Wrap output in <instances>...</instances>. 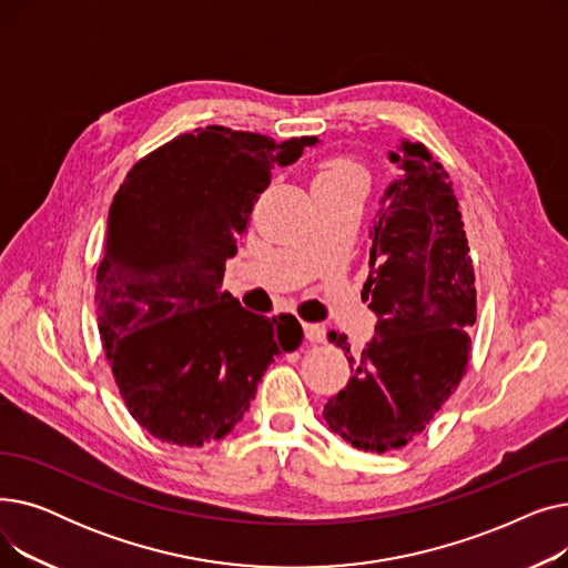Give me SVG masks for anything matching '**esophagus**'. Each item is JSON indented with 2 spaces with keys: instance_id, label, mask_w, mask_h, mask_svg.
Here are the masks:
<instances>
[{
  "instance_id": "esophagus-1",
  "label": "esophagus",
  "mask_w": 568,
  "mask_h": 568,
  "mask_svg": "<svg viewBox=\"0 0 568 568\" xmlns=\"http://www.w3.org/2000/svg\"><path fill=\"white\" fill-rule=\"evenodd\" d=\"M304 336L311 341V343H322L326 338V329L324 324H311V322H304Z\"/></svg>"
}]
</instances>
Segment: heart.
<instances>
[{"instance_id": "b5f03b06", "label": "heart", "mask_w": 568, "mask_h": 568, "mask_svg": "<svg viewBox=\"0 0 568 568\" xmlns=\"http://www.w3.org/2000/svg\"><path fill=\"white\" fill-rule=\"evenodd\" d=\"M315 184H359L366 189V172L349 159H334L324 163L315 176Z\"/></svg>"}]
</instances>
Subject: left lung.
Returning <instances> with one entry per match:
<instances>
[{
	"label": "left lung",
	"instance_id": "obj_1",
	"mask_svg": "<svg viewBox=\"0 0 568 568\" xmlns=\"http://www.w3.org/2000/svg\"><path fill=\"white\" fill-rule=\"evenodd\" d=\"M398 176L384 189L371 227V276L362 296L375 336L354 356L329 334L352 377L324 405L334 433L362 452L386 454L419 435L467 371L476 287L449 174L422 142L389 152Z\"/></svg>",
	"mask_w": 568,
	"mask_h": 568
}]
</instances>
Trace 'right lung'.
Segmentation results:
<instances>
[{"label":"right lung","mask_w":568,"mask_h":568,"mask_svg":"<svg viewBox=\"0 0 568 568\" xmlns=\"http://www.w3.org/2000/svg\"><path fill=\"white\" fill-rule=\"evenodd\" d=\"M315 144L195 129L138 161L119 186L97 274L99 329L119 394L154 437H225L274 356L300 347L296 317L255 315L221 281L272 170Z\"/></svg>","instance_id":"right-lung-1"}]
</instances>
